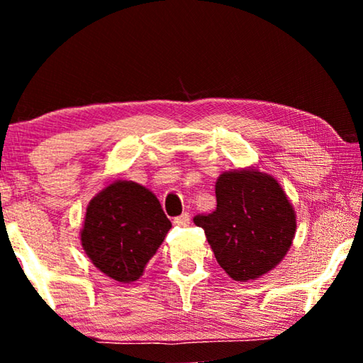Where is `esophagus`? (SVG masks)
Masks as SVG:
<instances>
[{
	"label": "esophagus",
	"instance_id": "esophagus-1",
	"mask_svg": "<svg viewBox=\"0 0 363 363\" xmlns=\"http://www.w3.org/2000/svg\"><path fill=\"white\" fill-rule=\"evenodd\" d=\"M174 225H179V227H187L190 224V214L189 213H182L181 216L174 218Z\"/></svg>",
	"mask_w": 363,
	"mask_h": 363
}]
</instances>
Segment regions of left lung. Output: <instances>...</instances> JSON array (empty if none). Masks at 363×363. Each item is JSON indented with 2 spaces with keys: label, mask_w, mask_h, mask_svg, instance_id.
I'll return each mask as SVG.
<instances>
[{
  "label": "left lung",
  "mask_w": 363,
  "mask_h": 363,
  "mask_svg": "<svg viewBox=\"0 0 363 363\" xmlns=\"http://www.w3.org/2000/svg\"><path fill=\"white\" fill-rule=\"evenodd\" d=\"M216 210L196 214L219 266L233 280L261 277L290 250L296 216L284 189L257 169L229 171L216 182Z\"/></svg>",
  "instance_id": "1"
}]
</instances>
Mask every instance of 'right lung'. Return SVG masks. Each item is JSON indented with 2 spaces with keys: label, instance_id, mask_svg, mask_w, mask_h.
<instances>
[{
  "label": "right lung",
  "instance_id": "right-lung-1",
  "mask_svg": "<svg viewBox=\"0 0 363 363\" xmlns=\"http://www.w3.org/2000/svg\"><path fill=\"white\" fill-rule=\"evenodd\" d=\"M171 223L149 189L116 181L89 201L82 245L94 266L123 284L138 280Z\"/></svg>",
  "mask_w": 363,
  "mask_h": 363
}]
</instances>
